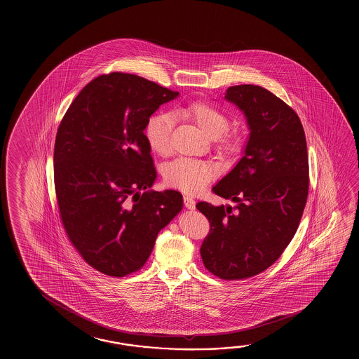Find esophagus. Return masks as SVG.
Here are the masks:
<instances>
[{
    "label": "esophagus",
    "instance_id": "1",
    "mask_svg": "<svg viewBox=\"0 0 359 359\" xmlns=\"http://www.w3.org/2000/svg\"><path fill=\"white\" fill-rule=\"evenodd\" d=\"M184 205H185V208L190 209V210H193V209H195V200L191 196L185 195L184 196Z\"/></svg>",
    "mask_w": 359,
    "mask_h": 359
}]
</instances>
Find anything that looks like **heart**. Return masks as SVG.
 Instances as JSON below:
<instances>
[{"label":"heart","instance_id":"heart-1","mask_svg":"<svg viewBox=\"0 0 359 359\" xmlns=\"http://www.w3.org/2000/svg\"><path fill=\"white\" fill-rule=\"evenodd\" d=\"M177 115L189 118L217 142V150L224 155H236L241 151L243 139L238 134L226 133L230 121L228 115L217 106L194 101L179 106ZM172 118L169 114H155L147 120L145 139L154 153L165 156L171 150ZM217 168L201 160L179 158L165 166L164 180L169 187L193 194L205 187L217 175Z\"/></svg>","mask_w":359,"mask_h":359}]
</instances>
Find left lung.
Masks as SVG:
<instances>
[{"label": "left lung", "instance_id": "8db88e82", "mask_svg": "<svg viewBox=\"0 0 359 359\" xmlns=\"http://www.w3.org/2000/svg\"><path fill=\"white\" fill-rule=\"evenodd\" d=\"M250 130L244 156L212 188L236 206L196 204L209 223L200 254L225 280L247 279L274 264L298 229L309 189L306 134L297 112L266 88L231 86Z\"/></svg>", "mask_w": 359, "mask_h": 359}]
</instances>
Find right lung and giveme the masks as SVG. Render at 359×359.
<instances>
[{
    "instance_id": "add662e5",
    "label": "right lung",
    "mask_w": 359,
    "mask_h": 359,
    "mask_svg": "<svg viewBox=\"0 0 359 359\" xmlns=\"http://www.w3.org/2000/svg\"><path fill=\"white\" fill-rule=\"evenodd\" d=\"M177 96L144 77L112 72L88 83L60 123L53 151L60 217L71 244L102 274L142 269L160 230L182 209L177 190H150L156 170L145 139L149 118Z\"/></svg>"
}]
</instances>
